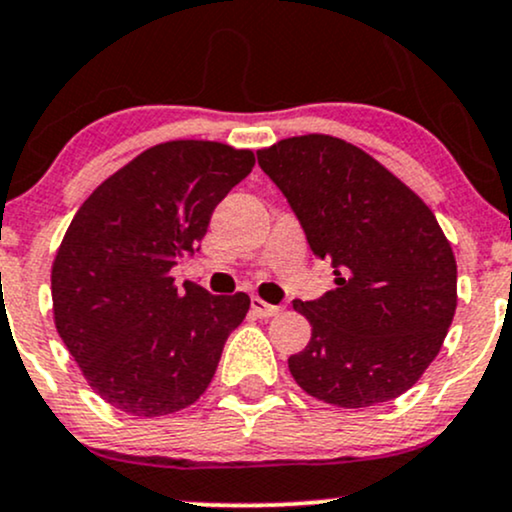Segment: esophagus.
Listing matches in <instances>:
<instances>
[{
  "label": "esophagus",
  "instance_id": "34e87169",
  "mask_svg": "<svg viewBox=\"0 0 512 512\" xmlns=\"http://www.w3.org/2000/svg\"><path fill=\"white\" fill-rule=\"evenodd\" d=\"M252 310H255V315L257 317H274V315H279V305H272V303H267V301H262V298H252Z\"/></svg>",
  "mask_w": 512,
  "mask_h": 512
}]
</instances>
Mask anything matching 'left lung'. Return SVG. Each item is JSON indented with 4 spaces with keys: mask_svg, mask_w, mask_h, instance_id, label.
<instances>
[{
    "mask_svg": "<svg viewBox=\"0 0 512 512\" xmlns=\"http://www.w3.org/2000/svg\"><path fill=\"white\" fill-rule=\"evenodd\" d=\"M257 161L289 199L337 289L293 301L313 334L289 358L310 397L373 407L409 390L438 356L457 308V264L424 199L330 134L281 139Z\"/></svg>",
    "mask_w": 512,
    "mask_h": 512,
    "instance_id": "1",
    "label": "left lung"
}]
</instances>
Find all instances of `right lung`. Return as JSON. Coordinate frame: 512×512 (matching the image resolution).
<instances>
[{"label":"right lung","instance_id":"right-lung-1","mask_svg":"<svg viewBox=\"0 0 512 512\" xmlns=\"http://www.w3.org/2000/svg\"><path fill=\"white\" fill-rule=\"evenodd\" d=\"M255 166L250 149L175 139L103 180L52 262V313L64 346L105 402L166 416L204 395L248 293L178 291L170 269L195 255L211 211Z\"/></svg>","mask_w":512,"mask_h":512}]
</instances>
